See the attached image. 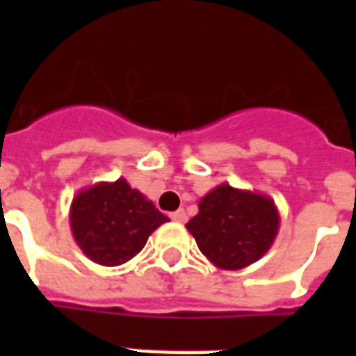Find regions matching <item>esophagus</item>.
Returning a JSON list of instances; mask_svg holds the SVG:
<instances>
[{
	"label": "esophagus",
	"mask_w": 356,
	"mask_h": 356,
	"mask_svg": "<svg viewBox=\"0 0 356 356\" xmlns=\"http://www.w3.org/2000/svg\"><path fill=\"white\" fill-rule=\"evenodd\" d=\"M170 216H172L173 222H177V223H184V222H186V212H184L183 209H179V211L172 212Z\"/></svg>",
	"instance_id": "1"
}]
</instances>
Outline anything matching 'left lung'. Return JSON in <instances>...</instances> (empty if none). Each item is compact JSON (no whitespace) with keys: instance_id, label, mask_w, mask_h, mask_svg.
<instances>
[{"instance_id":"left-lung-1","label":"left lung","mask_w":356,"mask_h":356,"mask_svg":"<svg viewBox=\"0 0 356 356\" xmlns=\"http://www.w3.org/2000/svg\"><path fill=\"white\" fill-rule=\"evenodd\" d=\"M186 229L220 270H242L262 259L275 242L281 216L270 195L223 183L200 200Z\"/></svg>"}]
</instances>
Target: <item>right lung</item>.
<instances>
[{
  "mask_svg": "<svg viewBox=\"0 0 356 356\" xmlns=\"http://www.w3.org/2000/svg\"><path fill=\"white\" fill-rule=\"evenodd\" d=\"M166 222L170 218L123 177L79 190L70 205L75 243L92 262L102 266L125 264Z\"/></svg>",
  "mask_w": 356,
  "mask_h": 356,
  "instance_id": "add662e5",
  "label": "right lung"
}]
</instances>
